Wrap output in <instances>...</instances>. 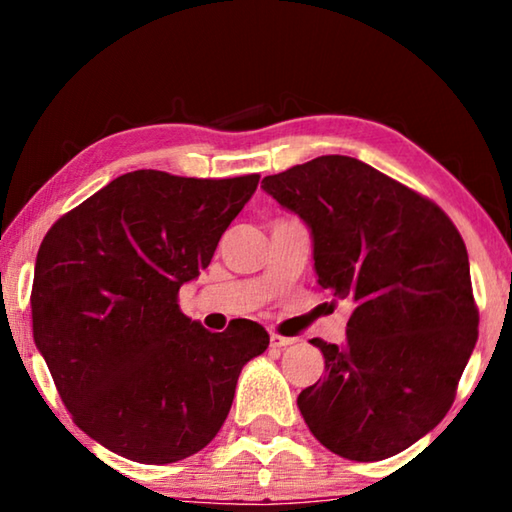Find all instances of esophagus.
I'll return each mask as SVG.
<instances>
[{"instance_id": "obj_1", "label": "esophagus", "mask_w": 512, "mask_h": 512, "mask_svg": "<svg viewBox=\"0 0 512 512\" xmlns=\"http://www.w3.org/2000/svg\"><path fill=\"white\" fill-rule=\"evenodd\" d=\"M296 343V339L293 336H280V334H271V345L273 348H287V345Z\"/></svg>"}]
</instances>
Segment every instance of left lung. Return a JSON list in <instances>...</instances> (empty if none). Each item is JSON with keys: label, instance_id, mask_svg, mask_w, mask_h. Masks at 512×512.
I'll return each mask as SVG.
<instances>
[{"label": "left lung", "instance_id": "8db88e82", "mask_svg": "<svg viewBox=\"0 0 512 512\" xmlns=\"http://www.w3.org/2000/svg\"><path fill=\"white\" fill-rule=\"evenodd\" d=\"M300 216L318 284L350 300L345 343L311 339L325 377L298 395L309 431L350 461H381L445 418L476 345L470 259L436 203L348 155L262 180Z\"/></svg>", "mask_w": 512, "mask_h": 512}]
</instances>
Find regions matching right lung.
Here are the masks:
<instances>
[{"instance_id": "add662e5", "label": "right lung", "mask_w": 512, "mask_h": 512, "mask_svg": "<svg viewBox=\"0 0 512 512\" xmlns=\"http://www.w3.org/2000/svg\"><path fill=\"white\" fill-rule=\"evenodd\" d=\"M257 183V173L131 171L42 239L33 341L74 422L110 452L146 465L201 452L228 418L241 368L268 348L255 320L214 334L178 307Z\"/></svg>"}]
</instances>
